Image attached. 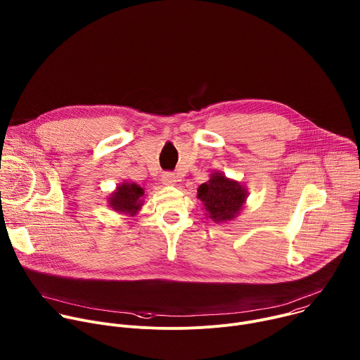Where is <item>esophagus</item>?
<instances>
[{
  "label": "esophagus",
  "instance_id": "esophagus-1",
  "mask_svg": "<svg viewBox=\"0 0 360 360\" xmlns=\"http://www.w3.org/2000/svg\"><path fill=\"white\" fill-rule=\"evenodd\" d=\"M175 182H176V176H175V174H172V172H165L164 175H162V184L164 185H175Z\"/></svg>",
  "mask_w": 360,
  "mask_h": 360
}]
</instances>
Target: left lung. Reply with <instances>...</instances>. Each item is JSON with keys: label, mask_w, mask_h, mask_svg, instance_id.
I'll list each match as a JSON object with an SVG mask.
<instances>
[{"label": "left lung", "mask_w": 360, "mask_h": 360, "mask_svg": "<svg viewBox=\"0 0 360 360\" xmlns=\"http://www.w3.org/2000/svg\"><path fill=\"white\" fill-rule=\"evenodd\" d=\"M198 198L212 221L228 222L239 215L248 191L238 181L229 179L221 172H214L208 182L198 188Z\"/></svg>", "instance_id": "8db88e82"}]
</instances>
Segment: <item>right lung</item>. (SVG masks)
Segmentation results:
<instances>
[{"label": "right lung", "instance_id": "1", "mask_svg": "<svg viewBox=\"0 0 360 360\" xmlns=\"http://www.w3.org/2000/svg\"><path fill=\"white\" fill-rule=\"evenodd\" d=\"M143 193V189L135 182H124L111 193L108 203L114 211L134 217L142 207Z\"/></svg>", "mask_w": 360, "mask_h": 360}]
</instances>
